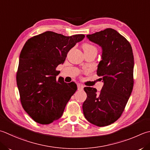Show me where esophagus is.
Masks as SVG:
<instances>
[{
  "mask_svg": "<svg viewBox=\"0 0 150 150\" xmlns=\"http://www.w3.org/2000/svg\"><path fill=\"white\" fill-rule=\"evenodd\" d=\"M77 88L79 90H83L84 88V86L83 84H77Z\"/></svg>",
  "mask_w": 150,
  "mask_h": 150,
  "instance_id": "34e87169",
  "label": "esophagus"
}]
</instances>
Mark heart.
<instances>
[{
    "mask_svg": "<svg viewBox=\"0 0 150 150\" xmlns=\"http://www.w3.org/2000/svg\"><path fill=\"white\" fill-rule=\"evenodd\" d=\"M84 51H95L97 52V49L95 46H93L89 43H84L83 46Z\"/></svg>",
    "mask_w": 150,
    "mask_h": 150,
    "instance_id": "1",
    "label": "heart"
}]
</instances>
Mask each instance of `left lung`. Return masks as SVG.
Returning <instances> with one entry per match:
<instances>
[{
	"label": "left lung",
	"mask_w": 150,
	"mask_h": 150,
	"mask_svg": "<svg viewBox=\"0 0 150 150\" xmlns=\"http://www.w3.org/2000/svg\"><path fill=\"white\" fill-rule=\"evenodd\" d=\"M102 49L97 74L103 86L101 92L84 87L87 98L83 103L85 118L104 127L118 120L124 110L133 88L134 57L131 44L119 32L107 28L86 36Z\"/></svg>",
	"instance_id": "obj_1"
}]
</instances>
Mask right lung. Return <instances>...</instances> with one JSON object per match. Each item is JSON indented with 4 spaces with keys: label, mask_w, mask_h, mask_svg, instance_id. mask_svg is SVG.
Wrapping results in <instances>:
<instances>
[{
    "label": "right lung",
    "mask_w": 150,
    "mask_h": 150,
    "mask_svg": "<svg viewBox=\"0 0 150 150\" xmlns=\"http://www.w3.org/2000/svg\"><path fill=\"white\" fill-rule=\"evenodd\" d=\"M84 37L47 31L30 38L23 46L17 84L23 108L37 123L49 124L59 119L77 90L73 82L57 80L56 67L64 64L68 51Z\"/></svg>",
    "instance_id": "right-lung-1"
}]
</instances>
